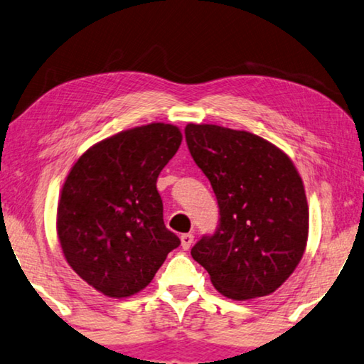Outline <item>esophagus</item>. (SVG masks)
I'll use <instances>...</instances> for the list:
<instances>
[{"mask_svg":"<svg viewBox=\"0 0 364 364\" xmlns=\"http://www.w3.org/2000/svg\"><path fill=\"white\" fill-rule=\"evenodd\" d=\"M193 243V234H182L181 235V245L183 250H188Z\"/></svg>","mask_w":364,"mask_h":364,"instance_id":"esophagus-1","label":"esophagus"}]
</instances>
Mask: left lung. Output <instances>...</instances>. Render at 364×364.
Masks as SVG:
<instances>
[{
    "instance_id": "8db88e82",
    "label": "left lung",
    "mask_w": 364,
    "mask_h": 364,
    "mask_svg": "<svg viewBox=\"0 0 364 364\" xmlns=\"http://www.w3.org/2000/svg\"><path fill=\"white\" fill-rule=\"evenodd\" d=\"M186 140L221 216L214 235L195 243L193 259L228 299L272 294L308 242V201L294 161L258 135L214 124H187Z\"/></svg>"
}]
</instances>
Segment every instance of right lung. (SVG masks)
Here are the masks:
<instances>
[{
	"instance_id": "1",
	"label": "right lung",
	"mask_w": 364,
	"mask_h": 364,
	"mask_svg": "<svg viewBox=\"0 0 364 364\" xmlns=\"http://www.w3.org/2000/svg\"><path fill=\"white\" fill-rule=\"evenodd\" d=\"M181 141L172 124L122 130L88 148L65 177L56 214L64 258L106 296L139 294L181 245L166 229L156 188Z\"/></svg>"
}]
</instances>
